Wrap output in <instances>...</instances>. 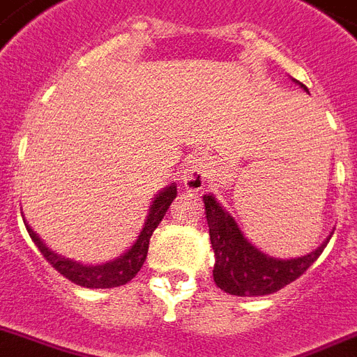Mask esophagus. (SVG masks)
<instances>
[{
    "instance_id": "obj_1",
    "label": "esophagus",
    "mask_w": 357,
    "mask_h": 357,
    "mask_svg": "<svg viewBox=\"0 0 357 357\" xmlns=\"http://www.w3.org/2000/svg\"><path fill=\"white\" fill-rule=\"evenodd\" d=\"M209 172V159L206 153H195L185 159L179 170V179L183 183L185 189L200 190L204 185L208 183Z\"/></svg>"
}]
</instances>
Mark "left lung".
Listing matches in <instances>:
<instances>
[{
  "label": "left lung",
  "mask_w": 357,
  "mask_h": 357,
  "mask_svg": "<svg viewBox=\"0 0 357 357\" xmlns=\"http://www.w3.org/2000/svg\"><path fill=\"white\" fill-rule=\"evenodd\" d=\"M299 84L309 93L301 82ZM204 208L209 227V239L215 252L213 281L217 287L232 296H268L281 290L311 268L333 232L309 255L296 258L269 257L245 238L232 215L209 192L204 195Z\"/></svg>",
  "instance_id": "1"
}]
</instances>
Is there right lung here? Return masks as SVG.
Here are the masks:
<instances>
[{
	"label": "right lung",
	"mask_w": 357,
	"mask_h": 357,
	"mask_svg": "<svg viewBox=\"0 0 357 357\" xmlns=\"http://www.w3.org/2000/svg\"><path fill=\"white\" fill-rule=\"evenodd\" d=\"M176 195H178L176 183L167 185L165 189L159 190L155 195L151 206H149L148 217H146L142 230L138 234V238L135 239V243L130 245L121 257L112 258V260L102 264H82L78 260H73V258L61 257L56 251H52L50 247L39 238V234H35L33 228L29 227L24 219V215H22V219H24L29 238L33 239V243L39 247L43 257L58 269L61 275L67 277L75 284L86 288H114L129 282L140 271V268L146 262V257H148L149 238L153 236V230L162 221V217L167 213L168 206L172 204Z\"/></svg>",
	"instance_id": "obj_1"
}]
</instances>
